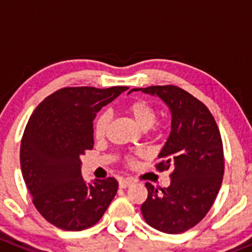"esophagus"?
I'll list each match as a JSON object with an SVG mask.
<instances>
[{
    "label": "esophagus",
    "instance_id": "esophagus-1",
    "mask_svg": "<svg viewBox=\"0 0 252 252\" xmlns=\"http://www.w3.org/2000/svg\"><path fill=\"white\" fill-rule=\"evenodd\" d=\"M131 183H133V180L124 179V178H122V179H119V188H122V189H124V188H128L129 185H131Z\"/></svg>",
    "mask_w": 252,
    "mask_h": 252
}]
</instances>
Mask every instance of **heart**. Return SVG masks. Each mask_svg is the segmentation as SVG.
Listing matches in <instances>:
<instances>
[{
  "label": "heart",
  "instance_id": "obj_1",
  "mask_svg": "<svg viewBox=\"0 0 252 252\" xmlns=\"http://www.w3.org/2000/svg\"><path fill=\"white\" fill-rule=\"evenodd\" d=\"M123 110L129 114L134 122L138 124V126L144 130H153L154 133H160L163 130V126L161 124H157V110H155L154 105L147 99L143 98H137V99L129 100L128 103L123 105ZM110 117L108 113H103V114L98 115V118L95 119L93 126V134L94 138L97 140H103L107 137L108 128H109ZM126 163L128 165H133L134 158L131 155H126L124 158Z\"/></svg>",
  "mask_w": 252,
  "mask_h": 252
}]
</instances>
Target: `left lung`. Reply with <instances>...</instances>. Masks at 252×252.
<instances>
[{
	"instance_id": "left-lung-1",
	"label": "left lung",
	"mask_w": 252,
	"mask_h": 252,
	"mask_svg": "<svg viewBox=\"0 0 252 252\" xmlns=\"http://www.w3.org/2000/svg\"><path fill=\"white\" fill-rule=\"evenodd\" d=\"M142 92L160 97L173 119L155 164L159 171L171 169L170 185L159 192L147 183L148 197L140 210L154 229L180 234L200 222L218 196L225 169L221 135L209 108L180 87L152 86Z\"/></svg>"
}]
</instances>
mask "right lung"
I'll return each mask as SVG.
<instances>
[{"instance_id":"add662e5","label":"right lung","mask_w":252,"mask_h":252,"mask_svg":"<svg viewBox=\"0 0 252 252\" xmlns=\"http://www.w3.org/2000/svg\"><path fill=\"white\" fill-rule=\"evenodd\" d=\"M128 87H64L44 98L23 131L21 169L38 213L52 225L81 231L97 224L118 191L114 178L86 184L81 157L93 149V119Z\"/></svg>"}]
</instances>
